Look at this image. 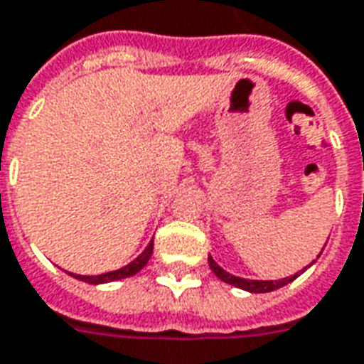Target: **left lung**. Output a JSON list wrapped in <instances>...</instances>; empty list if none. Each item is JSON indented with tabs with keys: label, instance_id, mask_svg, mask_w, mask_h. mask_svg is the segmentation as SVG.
Segmentation results:
<instances>
[{
	"label": "left lung",
	"instance_id": "8db88e82",
	"mask_svg": "<svg viewBox=\"0 0 364 364\" xmlns=\"http://www.w3.org/2000/svg\"><path fill=\"white\" fill-rule=\"evenodd\" d=\"M326 244H328V242H326ZM320 255H318V257H320ZM312 263H310L308 267H312ZM208 265H210L213 273L216 274L220 281L228 282V284L236 287V289L247 290V292H255V294H261V292H271V290L281 289V287H284V284H289V282H292L294 279H298V277H300V274L304 273L306 269H308V267H304L302 271L290 274V277H284V279H279V281H257V279H244V277H236V274L228 273L226 269H222L220 265H218V263L213 259V255H208Z\"/></svg>",
	"mask_w": 364,
	"mask_h": 364
}]
</instances>
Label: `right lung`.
<instances>
[{
    "label": "right lung",
    "mask_w": 364,
    "mask_h": 364,
    "mask_svg": "<svg viewBox=\"0 0 364 364\" xmlns=\"http://www.w3.org/2000/svg\"><path fill=\"white\" fill-rule=\"evenodd\" d=\"M151 252H154V240H150V244L146 245V250H144L134 261H130L128 265L117 269V271H109V273L101 274H72L74 279H77V281L87 282V284H105V282H114L120 281V279H128V277H132V274H136L140 269H144L148 265V261H150L151 257Z\"/></svg>",
    "instance_id": "right-lung-1"
}]
</instances>
